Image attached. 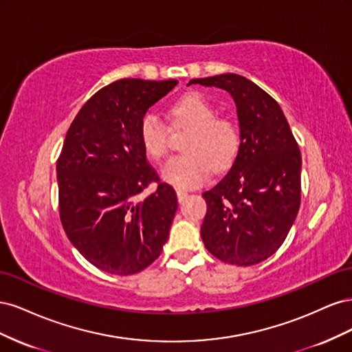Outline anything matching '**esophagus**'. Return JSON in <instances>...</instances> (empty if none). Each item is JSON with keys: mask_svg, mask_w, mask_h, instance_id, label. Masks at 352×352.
Returning a JSON list of instances; mask_svg holds the SVG:
<instances>
[{"mask_svg": "<svg viewBox=\"0 0 352 352\" xmlns=\"http://www.w3.org/2000/svg\"><path fill=\"white\" fill-rule=\"evenodd\" d=\"M176 194H177V201H179V202H184V201L188 198V192H185V190H180V189H179Z\"/></svg>", "mask_w": 352, "mask_h": 352, "instance_id": "obj_1", "label": "esophagus"}]
</instances>
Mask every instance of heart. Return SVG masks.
Masks as SVG:
<instances>
[{
  "mask_svg": "<svg viewBox=\"0 0 352 352\" xmlns=\"http://www.w3.org/2000/svg\"><path fill=\"white\" fill-rule=\"evenodd\" d=\"M176 124L192 127L182 150L162 168V177L179 189H189L206 182L211 167L221 170L235 158L239 136L236 126L225 117H217V110L206 97L189 94L176 101L168 110ZM141 141L148 155L163 158L168 150V129L158 116L148 113L141 120Z\"/></svg>",
  "mask_w": 352,
  "mask_h": 352,
  "instance_id": "heart-1",
  "label": "heart"
}]
</instances>
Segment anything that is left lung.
I'll use <instances>...</instances> for the list:
<instances>
[{"mask_svg":"<svg viewBox=\"0 0 352 352\" xmlns=\"http://www.w3.org/2000/svg\"><path fill=\"white\" fill-rule=\"evenodd\" d=\"M226 91L235 101L239 148L228 175L206 190L201 226L219 260L252 265L279 250L301 202V153L289 123L270 95L235 73L189 80Z\"/></svg>","mask_w":352,"mask_h":352,"instance_id":"obj_1","label":"left lung"}]
</instances>
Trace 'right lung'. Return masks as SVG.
<instances>
[{
    "instance_id": "right-lung-1",
    "label": "right lung",
    "mask_w": 352,
    "mask_h": 352,
    "mask_svg": "<svg viewBox=\"0 0 352 352\" xmlns=\"http://www.w3.org/2000/svg\"><path fill=\"white\" fill-rule=\"evenodd\" d=\"M177 80L122 79L72 122L57 162L58 208L69 241L95 267L127 276L162 254L177 210L175 189L146 162L141 120ZM151 182L153 195L142 192Z\"/></svg>"
}]
</instances>
